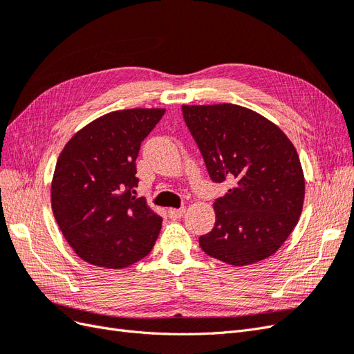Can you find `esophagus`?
I'll use <instances>...</instances> for the list:
<instances>
[{
  "instance_id": "esophagus-1",
  "label": "esophagus",
  "mask_w": 354,
  "mask_h": 354,
  "mask_svg": "<svg viewBox=\"0 0 354 354\" xmlns=\"http://www.w3.org/2000/svg\"><path fill=\"white\" fill-rule=\"evenodd\" d=\"M185 211H186L185 208H169L168 209V216H169L171 220H178V218L183 217Z\"/></svg>"
}]
</instances>
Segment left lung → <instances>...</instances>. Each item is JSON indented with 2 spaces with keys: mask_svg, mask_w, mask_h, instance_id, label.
I'll return each mask as SVG.
<instances>
[{
  "mask_svg": "<svg viewBox=\"0 0 354 354\" xmlns=\"http://www.w3.org/2000/svg\"><path fill=\"white\" fill-rule=\"evenodd\" d=\"M214 183L216 224L202 251L233 266L261 261L288 239L301 216L304 174L291 140L264 116L238 104L181 106Z\"/></svg>",
  "mask_w": 354,
  "mask_h": 354,
  "instance_id": "left-lung-1",
  "label": "left lung"
}]
</instances>
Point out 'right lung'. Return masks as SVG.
Masks as SVG:
<instances>
[{"mask_svg":"<svg viewBox=\"0 0 354 354\" xmlns=\"http://www.w3.org/2000/svg\"><path fill=\"white\" fill-rule=\"evenodd\" d=\"M165 109L106 113L63 147L51 181V208L84 261L122 269L152 251L162 218L136 198V159Z\"/></svg>","mask_w":354,"mask_h":354,"instance_id":"obj_1","label":"right lung"}]
</instances>
